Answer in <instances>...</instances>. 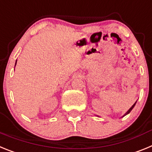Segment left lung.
Here are the masks:
<instances>
[{
	"label": "left lung",
	"mask_w": 152,
	"mask_h": 152,
	"mask_svg": "<svg viewBox=\"0 0 152 152\" xmlns=\"http://www.w3.org/2000/svg\"><path fill=\"white\" fill-rule=\"evenodd\" d=\"M135 104H136V102H135V103H134V105H132V107H131V108H130V109H129V110H128V112H127V113H125V115H123V116H122V117H124V116H125V115H128V114H129V113H130V112H131V111H132V109H133V108H134V105H135Z\"/></svg>",
	"instance_id": "left-lung-1"
}]
</instances>
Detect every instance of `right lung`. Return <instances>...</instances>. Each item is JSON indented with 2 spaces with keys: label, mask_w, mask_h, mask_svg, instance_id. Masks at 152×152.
<instances>
[{
  "label": "right lung",
  "mask_w": 152,
  "mask_h": 152,
  "mask_svg": "<svg viewBox=\"0 0 152 152\" xmlns=\"http://www.w3.org/2000/svg\"><path fill=\"white\" fill-rule=\"evenodd\" d=\"M16 63H17V61H16ZM16 63H15V66H16Z\"/></svg>",
  "instance_id": "right-lung-1"
}]
</instances>
